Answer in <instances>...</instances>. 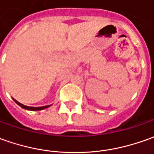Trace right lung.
<instances>
[{"label": "right lung", "mask_w": 154, "mask_h": 154, "mask_svg": "<svg viewBox=\"0 0 154 154\" xmlns=\"http://www.w3.org/2000/svg\"><path fill=\"white\" fill-rule=\"evenodd\" d=\"M13 99V98H12ZM13 100L15 101L16 103H17L19 106L23 108V109H28V110H32V111H38V110H41V109H46V108L50 107L51 105H46V106H42V107H30V106H27V105H24V104H23V103H19L18 101H17L16 99H13Z\"/></svg>", "instance_id": "1"}]
</instances>
